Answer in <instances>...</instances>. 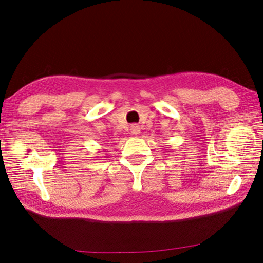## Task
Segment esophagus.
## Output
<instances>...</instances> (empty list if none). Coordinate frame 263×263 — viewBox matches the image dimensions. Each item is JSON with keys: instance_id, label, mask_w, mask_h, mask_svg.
Instances as JSON below:
<instances>
[{"instance_id": "obj_1", "label": "esophagus", "mask_w": 263, "mask_h": 263, "mask_svg": "<svg viewBox=\"0 0 263 263\" xmlns=\"http://www.w3.org/2000/svg\"><path fill=\"white\" fill-rule=\"evenodd\" d=\"M130 130H131V133H132V135L137 136V135H139V133H140V126H139V125H137V124H133V125H131Z\"/></svg>"}]
</instances>
